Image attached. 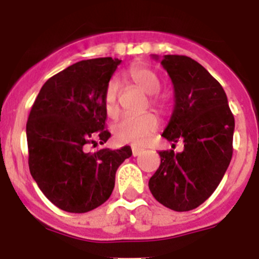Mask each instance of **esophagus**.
I'll return each instance as SVG.
<instances>
[{"label": "esophagus", "mask_w": 259, "mask_h": 259, "mask_svg": "<svg viewBox=\"0 0 259 259\" xmlns=\"http://www.w3.org/2000/svg\"><path fill=\"white\" fill-rule=\"evenodd\" d=\"M132 151H133V156H138L142 154V149L137 148V146H132Z\"/></svg>", "instance_id": "obj_1"}]
</instances>
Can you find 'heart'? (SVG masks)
Listing matches in <instances>:
<instances>
[{"label":"heart","instance_id":"b5f03b06","mask_svg":"<svg viewBox=\"0 0 259 259\" xmlns=\"http://www.w3.org/2000/svg\"><path fill=\"white\" fill-rule=\"evenodd\" d=\"M130 80L142 89L143 91L151 96L150 101L156 108H163V103L154 94L160 90V80L158 75L144 65H135L127 71ZM120 82L117 79H111L108 82L104 93V104H105L106 114L110 117L117 116L119 114V96ZM159 121L156 116L151 113L142 115H126L122 117L114 127V137L121 144H133L135 146H143L148 143L149 138L158 130Z\"/></svg>","mask_w":259,"mask_h":259}]
</instances>
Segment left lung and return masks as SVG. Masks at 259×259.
Wrapping results in <instances>:
<instances>
[{"instance_id": "8db88e82", "label": "left lung", "mask_w": 259, "mask_h": 259, "mask_svg": "<svg viewBox=\"0 0 259 259\" xmlns=\"http://www.w3.org/2000/svg\"><path fill=\"white\" fill-rule=\"evenodd\" d=\"M160 64L174 88V110L161 137L171 146L182 140L184 150L159 151L149 189L164 207L187 211L204 203L223 178L233 154L234 116L222 85L199 62L165 55Z\"/></svg>"}]
</instances>
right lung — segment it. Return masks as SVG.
<instances>
[{"label":"right lung","instance_id":"1","mask_svg":"<svg viewBox=\"0 0 259 259\" xmlns=\"http://www.w3.org/2000/svg\"><path fill=\"white\" fill-rule=\"evenodd\" d=\"M121 60H82L44 83L26 124L30 173L52 204L70 213H86L105 203L115 174L130 146L88 153L86 145L106 143L110 133L104 93Z\"/></svg>","mask_w":259,"mask_h":259}]
</instances>
